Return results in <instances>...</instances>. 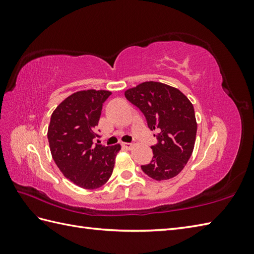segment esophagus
I'll use <instances>...</instances> for the list:
<instances>
[{
    "instance_id": "34e87169",
    "label": "esophagus",
    "mask_w": 254,
    "mask_h": 254,
    "mask_svg": "<svg viewBox=\"0 0 254 254\" xmlns=\"http://www.w3.org/2000/svg\"><path fill=\"white\" fill-rule=\"evenodd\" d=\"M122 146L127 149H131L133 147V144L131 143H122Z\"/></svg>"
}]
</instances>
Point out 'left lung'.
Segmentation results:
<instances>
[{
    "label": "left lung",
    "mask_w": 254,
    "mask_h": 254,
    "mask_svg": "<svg viewBox=\"0 0 254 254\" xmlns=\"http://www.w3.org/2000/svg\"><path fill=\"white\" fill-rule=\"evenodd\" d=\"M124 95L144 113L150 130L158 131L153 159L142 170L157 181L179 175L195 144L197 123L191 101L178 88L153 80L128 88Z\"/></svg>",
    "instance_id": "1"
}]
</instances>
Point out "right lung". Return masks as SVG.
Listing matches in <instances>:
<instances>
[{"label": "right lung", "mask_w": 254, "mask_h": 254, "mask_svg": "<svg viewBox=\"0 0 254 254\" xmlns=\"http://www.w3.org/2000/svg\"><path fill=\"white\" fill-rule=\"evenodd\" d=\"M109 90L87 89L69 95L52 112L48 141L52 158L64 177L75 185L94 190L109 180L120 144L115 146L93 145L98 136L102 104Z\"/></svg>", "instance_id": "add662e5"}]
</instances>
